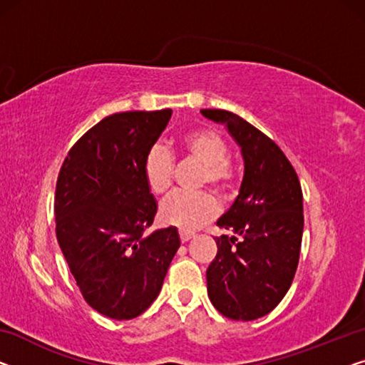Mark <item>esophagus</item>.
Returning a JSON list of instances; mask_svg holds the SVG:
<instances>
[{"instance_id":"34e87169","label":"esophagus","mask_w":365,"mask_h":365,"mask_svg":"<svg viewBox=\"0 0 365 365\" xmlns=\"http://www.w3.org/2000/svg\"><path fill=\"white\" fill-rule=\"evenodd\" d=\"M178 235H180V241H182V242H187V241H190V239H192V237H195L193 232H190V231H180V232H178Z\"/></svg>"}]
</instances>
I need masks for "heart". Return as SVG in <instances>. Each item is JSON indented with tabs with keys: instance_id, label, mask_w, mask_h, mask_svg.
<instances>
[{
	"instance_id": "1",
	"label": "heart",
	"mask_w": 365,
	"mask_h": 365,
	"mask_svg": "<svg viewBox=\"0 0 365 365\" xmlns=\"http://www.w3.org/2000/svg\"><path fill=\"white\" fill-rule=\"evenodd\" d=\"M180 150L201 164L198 187H208L220 197H230L236 187V170L227 155L230 145L215 129H193L180 139ZM173 157L164 145L150 148L144 159V180L154 195H164L172 187ZM216 200L206 192H178L168 197L160 206V217L167 225L182 231H195L215 220Z\"/></svg>"
}]
</instances>
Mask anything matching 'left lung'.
<instances>
[{
	"label": "left lung",
	"instance_id": "8db88e82",
	"mask_svg": "<svg viewBox=\"0 0 365 365\" xmlns=\"http://www.w3.org/2000/svg\"><path fill=\"white\" fill-rule=\"evenodd\" d=\"M201 114L226 124L244 157L241 192L217 220L232 236L215 239L208 297L222 317L252 322L282 302L295 277L303 235L300 180L279 145L246 119L226 110Z\"/></svg>",
	"mask_w": 365,
	"mask_h": 365
}]
</instances>
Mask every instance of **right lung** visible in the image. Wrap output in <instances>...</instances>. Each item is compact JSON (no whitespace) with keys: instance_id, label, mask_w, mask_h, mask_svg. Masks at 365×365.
<instances>
[{"instance_id":"right-lung-1","label":"right lung","mask_w":365,"mask_h":365,"mask_svg":"<svg viewBox=\"0 0 365 365\" xmlns=\"http://www.w3.org/2000/svg\"><path fill=\"white\" fill-rule=\"evenodd\" d=\"M170 116L172 110L106 116L72 145L58 172V246L85 302L119 322L150 307L180 247L173 226L144 235L157 213L144 159Z\"/></svg>"}]
</instances>
